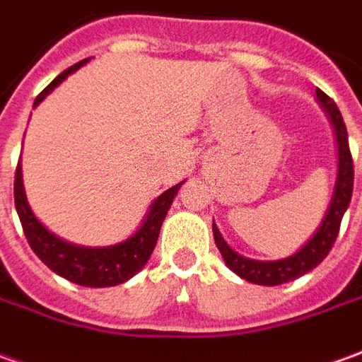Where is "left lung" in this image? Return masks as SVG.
I'll return each instance as SVG.
<instances>
[{"mask_svg":"<svg viewBox=\"0 0 362 362\" xmlns=\"http://www.w3.org/2000/svg\"><path fill=\"white\" fill-rule=\"evenodd\" d=\"M317 103L321 105V109L325 110L327 119L331 122V127L335 130L337 140V182L333 188V196L329 202L323 220L319 223L315 233L307 240V242L291 255L281 257V259H272V262H262V259H252L245 257L232 250L228 242L222 238V233L218 230L216 222L212 223L214 240L216 245L222 253L226 265L232 269L233 274L240 275L242 279L255 285H281L287 281H293L301 275L309 274L313 267L321 264L327 257L329 250L333 247L339 233V226L345 216L346 208L351 204L353 196V158H351V150H349V136H346L345 120L341 117V110L337 109V105L327 97L321 88L315 90Z\"/></svg>","mask_w":362,"mask_h":362,"instance_id":"obj_1","label":"left lung"}]
</instances>
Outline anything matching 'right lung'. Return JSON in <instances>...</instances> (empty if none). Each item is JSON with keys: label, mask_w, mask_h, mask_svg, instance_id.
Instances as JSON below:
<instances>
[{"label": "right lung", "mask_w": 362, "mask_h": 362, "mask_svg": "<svg viewBox=\"0 0 362 362\" xmlns=\"http://www.w3.org/2000/svg\"><path fill=\"white\" fill-rule=\"evenodd\" d=\"M85 63H88V59L73 65L65 73H61L35 98L33 107H39L47 98V95H51V90H55L71 73H75ZM184 182L186 180H182L180 184L162 192L160 196L150 204L144 220L132 235H129L122 242L103 245V247H88V245H77V243H71L67 240H61L59 235L49 232L45 226L37 220V216L27 202L21 162L17 164L13 194H16V210L19 214L27 242L31 245V250L37 253V257L51 272H55L73 284L83 285V287H112V285L129 281L130 277H134L146 265L150 255H152V250L156 245V240H158L162 222L170 210L174 196L178 194Z\"/></svg>", "instance_id": "1"}]
</instances>
